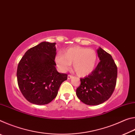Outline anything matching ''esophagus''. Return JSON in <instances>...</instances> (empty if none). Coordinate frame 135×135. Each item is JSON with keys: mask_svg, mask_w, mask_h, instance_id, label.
<instances>
[{"mask_svg": "<svg viewBox=\"0 0 135 135\" xmlns=\"http://www.w3.org/2000/svg\"><path fill=\"white\" fill-rule=\"evenodd\" d=\"M73 77V76H71V75H68V77H67V78H68V80H70V79H71Z\"/></svg>", "mask_w": 135, "mask_h": 135, "instance_id": "obj_1", "label": "esophagus"}]
</instances>
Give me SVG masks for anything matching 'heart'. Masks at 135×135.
Instances as JSON below:
<instances>
[{
  "mask_svg": "<svg viewBox=\"0 0 135 135\" xmlns=\"http://www.w3.org/2000/svg\"><path fill=\"white\" fill-rule=\"evenodd\" d=\"M97 55L93 49L80 46L68 49L64 55L59 54L55 57V62L59 69L66 71L73 63L74 71L79 76H86L92 73L95 67Z\"/></svg>",
  "mask_w": 135,
  "mask_h": 135,
  "instance_id": "obj_1",
  "label": "heart"
}]
</instances>
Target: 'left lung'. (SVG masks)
Segmentation results:
<instances>
[{
	"instance_id": "8db88e82",
	"label": "left lung",
	"mask_w": 135,
	"mask_h": 135,
	"mask_svg": "<svg viewBox=\"0 0 135 135\" xmlns=\"http://www.w3.org/2000/svg\"><path fill=\"white\" fill-rule=\"evenodd\" d=\"M99 62L95 69L84 78L76 90V95L82 102L98 105L108 100L115 89L117 68L110 54L101 47L97 49Z\"/></svg>"
}]
</instances>
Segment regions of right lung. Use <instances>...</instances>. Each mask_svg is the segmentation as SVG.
Listing matches in <instances>:
<instances>
[{"label": "right lung", "instance_id": "1", "mask_svg": "<svg viewBox=\"0 0 135 135\" xmlns=\"http://www.w3.org/2000/svg\"><path fill=\"white\" fill-rule=\"evenodd\" d=\"M56 43L47 42L28 49L18 64V86L24 98L36 105L49 104L56 97L67 74L56 70Z\"/></svg>", "mask_w": 135, "mask_h": 135}]
</instances>
